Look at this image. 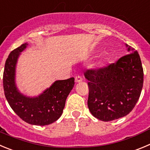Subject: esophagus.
Instances as JSON below:
<instances>
[{"instance_id":"obj_1","label":"esophagus","mask_w":150,"mask_h":150,"mask_svg":"<svg viewBox=\"0 0 150 150\" xmlns=\"http://www.w3.org/2000/svg\"><path fill=\"white\" fill-rule=\"evenodd\" d=\"M75 82H76V83H78V82L82 81L83 78H82L81 76H76L75 78Z\"/></svg>"}]
</instances>
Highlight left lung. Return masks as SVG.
<instances>
[{
    "mask_svg": "<svg viewBox=\"0 0 150 150\" xmlns=\"http://www.w3.org/2000/svg\"><path fill=\"white\" fill-rule=\"evenodd\" d=\"M129 54L116 63L84 72L88 81L89 110L96 118L108 122L129 114L141 96L144 70L139 54L126 44Z\"/></svg>",
    "mask_w": 150,
    "mask_h": 150,
    "instance_id": "obj_1",
    "label": "left lung"
}]
</instances>
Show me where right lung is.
I'll return each mask as SVG.
<instances>
[{"mask_svg":"<svg viewBox=\"0 0 150 150\" xmlns=\"http://www.w3.org/2000/svg\"><path fill=\"white\" fill-rule=\"evenodd\" d=\"M28 46L25 43L12 51L5 63L3 84L9 106L20 118L31 125H46L57 120L63 114L66 100L75 84V78L56 81L37 97L21 94L15 82L18 56Z\"/></svg>","mask_w":150,"mask_h":150,"instance_id":"add662e5","label":"right lung"}]
</instances>
